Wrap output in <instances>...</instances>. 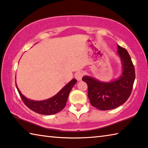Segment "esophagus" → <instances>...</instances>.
I'll return each instance as SVG.
<instances>
[{
  "label": "esophagus",
  "instance_id": "34e87169",
  "mask_svg": "<svg viewBox=\"0 0 148 148\" xmlns=\"http://www.w3.org/2000/svg\"><path fill=\"white\" fill-rule=\"evenodd\" d=\"M83 76H84L83 72L79 71L76 72V74H75V77H76V79L77 80V81H81Z\"/></svg>",
  "mask_w": 148,
  "mask_h": 148
}]
</instances>
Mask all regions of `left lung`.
<instances>
[{"label": "left lung", "mask_w": 148, "mask_h": 148, "mask_svg": "<svg viewBox=\"0 0 148 148\" xmlns=\"http://www.w3.org/2000/svg\"><path fill=\"white\" fill-rule=\"evenodd\" d=\"M117 54L121 59L122 72L118 78L109 82L84 76L82 80L88 86V97L92 106L101 110L115 109L124 104L132 92L135 71L128 51L117 45Z\"/></svg>", "instance_id": "obj_1"}]
</instances>
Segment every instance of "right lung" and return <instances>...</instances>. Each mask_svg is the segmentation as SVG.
Returning a JSON list of instances; mask_svg holds the SVG:
<instances>
[{
	"label": "right lung",
	"mask_w": 148,
	"mask_h": 148,
	"mask_svg": "<svg viewBox=\"0 0 148 148\" xmlns=\"http://www.w3.org/2000/svg\"><path fill=\"white\" fill-rule=\"evenodd\" d=\"M76 82L77 80L73 78L64 87H62L55 96L48 99L40 101L27 99L19 91L16 82V86L24 104L29 108L42 115H53L61 111L65 107L70 92Z\"/></svg>",
	"instance_id": "right-lung-1"
}]
</instances>
